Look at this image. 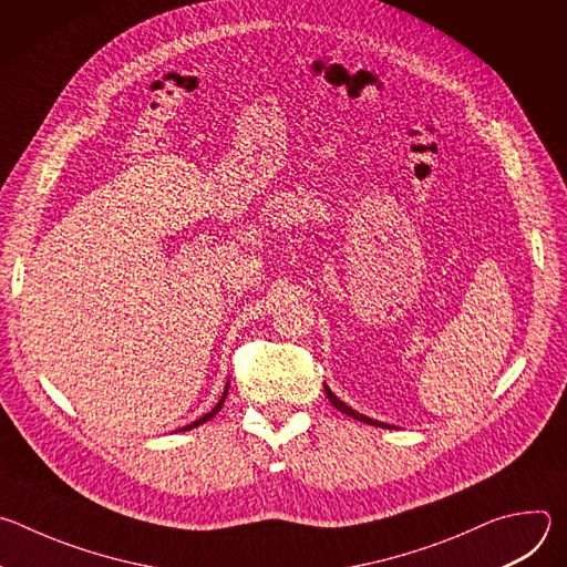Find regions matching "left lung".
Here are the masks:
<instances>
[{
	"label": "left lung",
	"mask_w": 567,
	"mask_h": 567,
	"mask_svg": "<svg viewBox=\"0 0 567 567\" xmlns=\"http://www.w3.org/2000/svg\"><path fill=\"white\" fill-rule=\"evenodd\" d=\"M326 394H328V399L332 401V406L334 409H339L341 413H346L348 417H354V420H359V422H363V424H370V426H381V429H390L388 424H383V422H377V420H370V417H365V415H361V413H357V411H352L350 406H346V403L326 385Z\"/></svg>",
	"instance_id": "8db88e82"
}]
</instances>
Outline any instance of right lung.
<instances>
[{
    "mask_svg": "<svg viewBox=\"0 0 567 567\" xmlns=\"http://www.w3.org/2000/svg\"><path fill=\"white\" fill-rule=\"evenodd\" d=\"M226 394H228V383H226V388H224V394H221V399L217 401V406L210 411V413H206L204 417H199V420H195L193 424H188V426H184V429H179V431H190V429H197L199 424H204V422H208V420H213L219 411H221V406H224V401H226Z\"/></svg>",
    "mask_w": 567,
    "mask_h": 567,
    "instance_id": "obj_1",
    "label": "right lung"
}]
</instances>
